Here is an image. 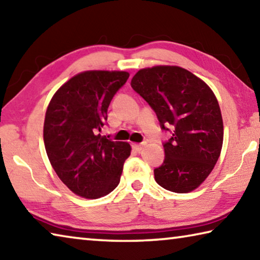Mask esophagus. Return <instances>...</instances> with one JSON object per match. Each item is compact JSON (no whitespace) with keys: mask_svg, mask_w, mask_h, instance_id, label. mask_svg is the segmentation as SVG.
Segmentation results:
<instances>
[{"mask_svg":"<svg viewBox=\"0 0 260 260\" xmlns=\"http://www.w3.org/2000/svg\"><path fill=\"white\" fill-rule=\"evenodd\" d=\"M144 146H146V143H133V149L135 151L140 152L144 148Z\"/></svg>","mask_w":260,"mask_h":260,"instance_id":"1","label":"esophagus"}]
</instances>
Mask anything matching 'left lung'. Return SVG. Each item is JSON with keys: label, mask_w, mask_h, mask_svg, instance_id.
I'll return each mask as SVG.
<instances>
[{"label": "left lung", "mask_w": 260, "mask_h": 260, "mask_svg": "<svg viewBox=\"0 0 260 260\" xmlns=\"http://www.w3.org/2000/svg\"><path fill=\"white\" fill-rule=\"evenodd\" d=\"M131 86L153 109L161 128H173L164 143V162L153 170L156 182L173 192L195 190L212 172L222 148L223 122L212 89L173 65L141 69Z\"/></svg>", "instance_id": "8db88e82"}]
</instances>
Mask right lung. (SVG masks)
<instances>
[{
	"mask_svg": "<svg viewBox=\"0 0 260 260\" xmlns=\"http://www.w3.org/2000/svg\"><path fill=\"white\" fill-rule=\"evenodd\" d=\"M128 77L125 71L78 73L48 104L43 125L47 155L61 182L78 196L100 199L119 184L132 148L100 132L110 102Z\"/></svg>",
	"mask_w": 260,
	"mask_h": 260,
	"instance_id": "1",
	"label": "right lung"
}]
</instances>
